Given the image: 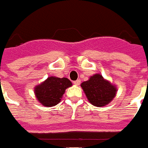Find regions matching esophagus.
I'll return each mask as SVG.
<instances>
[{
	"label": "esophagus",
	"instance_id": "obj_1",
	"mask_svg": "<svg viewBox=\"0 0 148 148\" xmlns=\"http://www.w3.org/2000/svg\"><path fill=\"white\" fill-rule=\"evenodd\" d=\"M73 83H74L75 85H76V86H79V85L81 84V80H80V79H78V80H76V81H73Z\"/></svg>",
	"mask_w": 148,
	"mask_h": 148
}]
</instances>
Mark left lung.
Wrapping results in <instances>:
<instances>
[{"instance_id": "1", "label": "left lung", "mask_w": 148, "mask_h": 148, "mask_svg": "<svg viewBox=\"0 0 148 148\" xmlns=\"http://www.w3.org/2000/svg\"><path fill=\"white\" fill-rule=\"evenodd\" d=\"M81 87L90 103L96 107H103L109 103L116 93V87L105 81L99 74H95L89 81H84Z\"/></svg>"}]
</instances>
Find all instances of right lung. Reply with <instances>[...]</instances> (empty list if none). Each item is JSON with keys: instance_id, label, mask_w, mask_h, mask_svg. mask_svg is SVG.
I'll list each match as a JSON object with an SVG mask.
<instances>
[{"instance_id": "1", "label": "right lung", "mask_w": 148, "mask_h": 148, "mask_svg": "<svg viewBox=\"0 0 148 148\" xmlns=\"http://www.w3.org/2000/svg\"><path fill=\"white\" fill-rule=\"evenodd\" d=\"M71 86L72 82L67 78L50 76L35 88V94L40 103L45 107H53L61 101L65 90Z\"/></svg>"}]
</instances>
